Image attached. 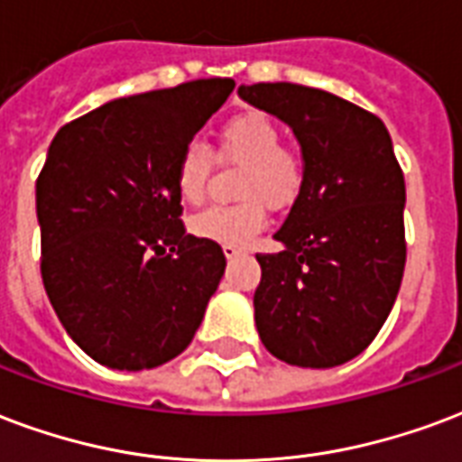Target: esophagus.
<instances>
[{"label": "esophagus", "instance_id": "1", "mask_svg": "<svg viewBox=\"0 0 462 462\" xmlns=\"http://www.w3.org/2000/svg\"><path fill=\"white\" fill-rule=\"evenodd\" d=\"M222 252H225V257L232 259V257H237V254H242L245 249H242L240 245H222Z\"/></svg>", "mask_w": 462, "mask_h": 462}]
</instances>
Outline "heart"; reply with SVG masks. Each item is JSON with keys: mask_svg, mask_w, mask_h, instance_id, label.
<instances>
[{"mask_svg": "<svg viewBox=\"0 0 462 462\" xmlns=\"http://www.w3.org/2000/svg\"><path fill=\"white\" fill-rule=\"evenodd\" d=\"M282 126L274 119L249 109L227 119L217 132L215 153L225 163L245 166L240 205H213L190 220L196 237L225 245H242L266 222V210L291 208L306 186V162L296 149L282 146ZM210 146L190 142L176 163V188L183 200L198 203L205 196L215 166Z\"/></svg>", "mask_w": 462, "mask_h": 462, "instance_id": "b5f03b06", "label": "heart"}]
</instances>
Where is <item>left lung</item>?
<instances>
[{
    "label": "left lung",
    "instance_id": "1",
    "mask_svg": "<svg viewBox=\"0 0 462 462\" xmlns=\"http://www.w3.org/2000/svg\"><path fill=\"white\" fill-rule=\"evenodd\" d=\"M242 100L291 126L306 186L276 232L282 252L257 254L254 320L262 343L296 367H336L377 337L406 264L404 173L384 122L296 83L242 85Z\"/></svg>",
    "mask_w": 462,
    "mask_h": 462
}]
</instances>
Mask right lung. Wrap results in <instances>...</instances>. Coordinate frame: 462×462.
<instances>
[{
  "label": "right lung",
  "instance_id": "add662e5",
  "mask_svg": "<svg viewBox=\"0 0 462 462\" xmlns=\"http://www.w3.org/2000/svg\"><path fill=\"white\" fill-rule=\"evenodd\" d=\"M235 80L119 97L58 129L36 179L41 276L75 345L112 370L186 350L225 274L180 220L176 163Z\"/></svg>",
  "mask_w": 462,
  "mask_h": 462
}]
</instances>
